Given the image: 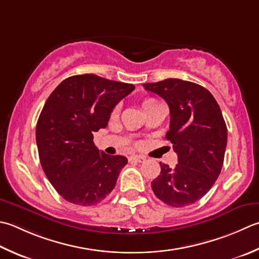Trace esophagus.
<instances>
[{
	"mask_svg": "<svg viewBox=\"0 0 259 259\" xmlns=\"http://www.w3.org/2000/svg\"><path fill=\"white\" fill-rule=\"evenodd\" d=\"M129 160H133V161H137V163H143V161L146 160V158L144 156H138V155H134L131 156Z\"/></svg>",
	"mask_w": 259,
	"mask_h": 259,
	"instance_id": "34e87169",
	"label": "esophagus"
}]
</instances>
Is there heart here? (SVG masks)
<instances>
[{
	"mask_svg": "<svg viewBox=\"0 0 259 259\" xmlns=\"http://www.w3.org/2000/svg\"><path fill=\"white\" fill-rule=\"evenodd\" d=\"M155 102H157V100H155V99H146L144 102H143V109L145 110L146 108H148L149 105H151V104L155 103ZM118 113H119V108H115L112 111V116H113V118H115V116L118 115Z\"/></svg>",
	"mask_w": 259,
	"mask_h": 259,
	"instance_id": "heart-1",
	"label": "heart"
}]
</instances>
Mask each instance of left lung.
I'll return each mask as SVG.
<instances>
[{
  "mask_svg": "<svg viewBox=\"0 0 259 259\" xmlns=\"http://www.w3.org/2000/svg\"><path fill=\"white\" fill-rule=\"evenodd\" d=\"M144 88L169 106L166 138L179 163L174 168L160 163V175L151 189L167 205L193 204L213 186L224 165L228 131L220 106L205 88L189 80L167 78Z\"/></svg>",
  "mask_w": 259,
  "mask_h": 259,
  "instance_id": "8db88e82",
  "label": "left lung"
}]
</instances>
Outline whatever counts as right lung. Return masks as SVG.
Listing matches in <instances>:
<instances>
[{
    "label": "right lung",
    "instance_id": "1",
    "mask_svg": "<svg viewBox=\"0 0 259 259\" xmlns=\"http://www.w3.org/2000/svg\"><path fill=\"white\" fill-rule=\"evenodd\" d=\"M134 90L133 84L94 74L75 75L64 79L46 101L35 128L39 159L66 201L94 205L114 189L128 159L100 151L93 133L108 125L114 106Z\"/></svg>",
    "mask_w": 259,
    "mask_h": 259
}]
</instances>
